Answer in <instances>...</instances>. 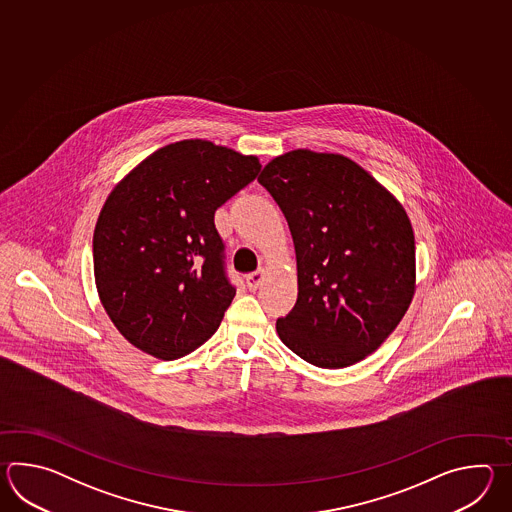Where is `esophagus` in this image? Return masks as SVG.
Masks as SVG:
<instances>
[{"label": "esophagus", "mask_w": 512, "mask_h": 512, "mask_svg": "<svg viewBox=\"0 0 512 512\" xmlns=\"http://www.w3.org/2000/svg\"><path fill=\"white\" fill-rule=\"evenodd\" d=\"M265 280V271H256L249 274L247 278H245V283H247V287L251 289V291H256L258 287H260L261 282Z\"/></svg>", "instance_id": "esophagus-1"}]
</instances>
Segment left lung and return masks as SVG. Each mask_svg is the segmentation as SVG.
Returning <instances> with one entry per match:
<instances>
[{"label": "left lung", "mask_w": 512, "mask_h": 512, "mask_svg": "<svg viewBox=\"0 0 512 512\" xmlns=\"http://www.w3.org/2000/svg\"><path fill=\"white\" fill-rule=\"evenodd\" d=\"M258 181L296 251L298 298L276 322L283 344L327 370L366 359L414 296V230L401 203L338 153H283Z\"/></svg>", "instance_id": "8db88e82"}]
</instances>
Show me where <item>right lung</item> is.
Instances as JSON below:
<instances>
[{
	"label": "right lung",
	"mask_w": 512,
	"mask_h": 512,
	"mask_svg": "<svg viewBox=\"0 0 512 512\" xmlns=\"http://www.w3.org/2000/svg\"><path fill=\"white\" fill-rule=\"evenodd\" d=\"M260 168L254 155L190 139L152 153L113 188L93 234L95 282L135 348L181 359L216 333L236 287L214 214Z\"/></svg>",
	"instance_id": "right-lung-1"
}]
</instances>
